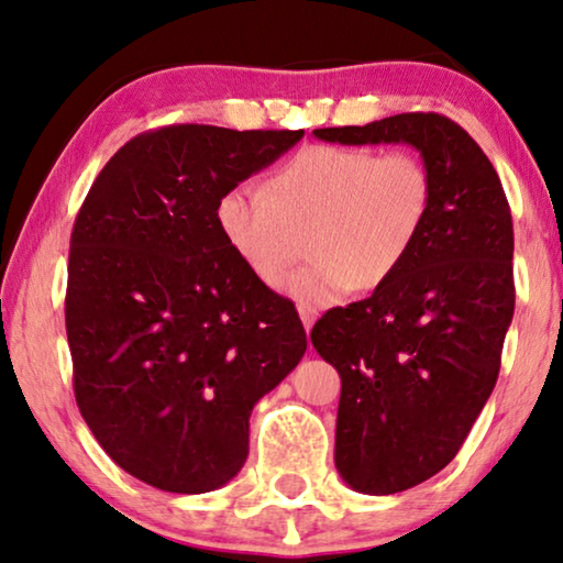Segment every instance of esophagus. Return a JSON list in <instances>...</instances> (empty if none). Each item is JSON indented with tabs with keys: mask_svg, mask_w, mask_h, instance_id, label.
<instances>
[{
	"mask_svg": "<svg viewBox=\"0 0 563 563\" xmlns=\"http://www.w3.org/2000/svg\"><path fill=\"white\" fill-rule=\"evenodd\" d=\"M298 313H300V321H303L306 333H308L310 329H313V323H316V318H318V310L316 308H308V306H300Z\"/></svg>",
	"mask_w": 563,
	"mask_h": 563,
	"instance_id": "obj_1",
	"label": "esophagus"
}]
</instances>
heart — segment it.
<instances>
[{"label":"heart","instance_id":"heart-1","mask_svg":"<svg viewBox=\"0 0 563 563\" xmlns=\"http://www.w3.org/2000/svg\"><path fill=\"white\" fill-rule=\"evenodd\" d=\"M432 176L412 151L313 144L267 179L234 184L217 201L222 238L260 283L280 285L308 238L310 265L285 283L300 306L323 308L351 288L387 283L422 238Z\"/></svg>","mask_w":563,"mask_h":563}]
</instances>
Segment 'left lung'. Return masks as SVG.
<instances>
[{"label":"left lung","mask_w":563,"mask_h":563,"mask_svg":"<svg viewBox=\"0 0 563 563\" xmlns=\"http://www.w3.org/2000/svg\"><path fill=\"white\" fill-rule=\"evenodd\" d=\"M329 144H407L432 176L422 238L372 296L333 308L310 341L341 376L335 470L391 496L457 455L500 372L514 321V222L483 148L438 113L316 129Z\"/></svg>","instance_id":"1"}]
</instances>
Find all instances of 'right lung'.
<instances>
[{
  "label": "right lung",
  "mask_w": 563,
  "mask_h": 563,
  "mask_svg": "<svg viewBox=\"0 0 563 563\" xmlns=\"http://www.w3.org/2000/svg\"><path fill=\"white\" fill-rule=\"evenodd\" d=\"M303 131L166 125L103 166L70 238L65 325L80 415L108 457L166 493L230 483L250 415L306 354L288 298L217 228V201Z\"/></svg>",
  "instance_id": "add662e5"
}]
</instances>
